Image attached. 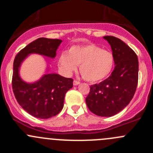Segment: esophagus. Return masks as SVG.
<instances>
[{
  "label": "esophagus",
  "mask_w": 153,
  "mask_h": 153,
  "mask_svg": "<svg viewBox=\"0 0 153 153\" xmlns=\"http://www.w3.org/2000/svg\"><path fill=\"white\" fill-rule=\"evenodd\" d=\"M73 83H74V85H79V83H80V82L79 81H77V80H74V82H73Z\"/></svg>",
  "instance_id": "obj_1"
}]
</instances>
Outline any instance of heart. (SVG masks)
I'll return each instance as SVG.
<instances>
[{"mask_svg": "<svg viewBox=\"0 0 153 153\" xmlns=\"http://www.w3.org/2000/svg\"><path fill=\"white\" fill-rule=\"evenodd\" d=\"M58 64L61 71L70 76L79 65L82 77L88 82H98L107 77L114 67L113 53L93 43L71 46L68 53L62 52Z\"/></svg>", "mask_w": 153, "mask_h": 153, "instance_id": "obj_1", "label": "heart"}]
</instances>
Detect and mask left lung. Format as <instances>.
<instances>
[{"label":"left lung","instance_id":"8db88e82","mask_svg":"<svg viewBox=\"0 0 153 153\" xmlns=\"http://www.w3.org/2000/svg\"><path fill=\"white\" fill-rule=\"evenodd\" d=\"M111 46L115 68L105 80L90 86L85 98L90 111L99 116H114L133 98L138 82V59L136 53L117 37L105 36Z\"/></svg>","mask_w":153,"mask_h":153}]
</instances>
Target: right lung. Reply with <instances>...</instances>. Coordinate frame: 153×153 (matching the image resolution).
<instances>
[{
	"mask_svg": "<svg viewBox=\"0 0 153 153\" xmlns=\"http://www.w3.org/2000/svg\"><path fill=\"white\" fill-rule=\"evenodd\" d=\"M62 42L59 39L40 37L22 49L14 59L12 79L14 95L27 113L39 119H49L60 113L64 107L65 94L73 87L74 79L57 74H46L37 82L27 83L19 76V69L30 54L55 58Z\"/></svg>",
	"mask_w": 153,
	"mask_h": 153,
	"instance_id": "add662e5",
	"label": "right lung"
}]
</instances>
